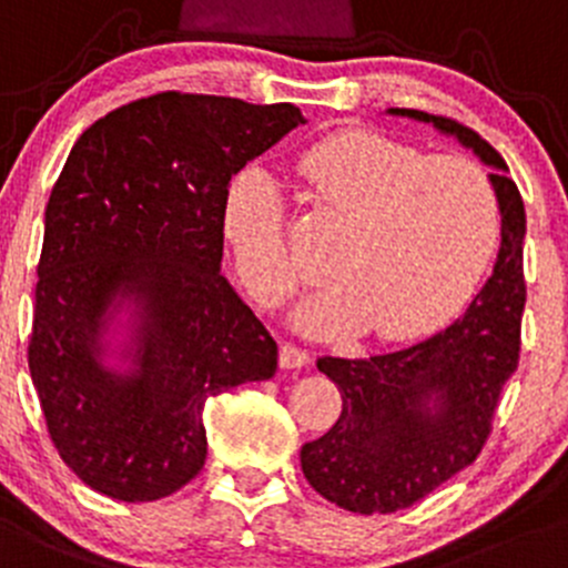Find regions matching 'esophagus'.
Wrapping results in <instances>:
<instances>
[{
    "label": "esophagus",
    "mask_w": 568,
    "mask_h": 568,
    "mask_svg": "<svg viewBox=\"0 0 568 568\" xmlns=\"http://www.w3.org/2000/svg\"><path fill=\"white\" fill-rule=\"evenodd\" d=\"M311 363V355L305 349L294 344H283L280 346V366L283 368H305Z\"/></svg>",
    "instance_id": "esophagus-1"
}]
</instances>
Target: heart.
Masks as SVG:
<instances>
[{
	"instance_id": "heart-1",
	"label": "heart",
	"mask_w": 568,
	"mask_h": 568,
	"mask_svg": "<svg viewBox=\"0 0 568 568\" xmlns=\"http://www.w3.org/2000/svg\"><path fill=\"white\" fill-rule=\"evenodd\" d=\"M313 205L344 222L329 252L333 280L294 313L307 335L366 327L410 341L453 322L471 302L499 246V202L477 163L424 155L374 130H344L300 158ZM222 230L241 283L261 307L300 288L288 207L277 180L241 169L222 202Z\"/></svg>"
}]
</instances>
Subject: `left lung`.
Here are the masks:
<instances>
[{
	"instance_id": "obj_1",
	"label": "left lung",
	"mask_w": 568,
	"mask_h": 568,
	"mask_svg": "<svg viewBox=\"0 0 568 568\" xmlns=\"http://www.w3.org/2000/svg\"><path fill=\"white\" fill-rule=\"evenodd\" d=\"M455 135L491 166L503 244L469 311L427 341L372 357H318L341 390V416L302 447L307 483L352 514H394L475 464L505 383L519 366L525 313V202L508 163L475 130L447 115L388 108Z\"/></svg>"
}]
</instances>
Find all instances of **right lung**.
Here are the masks:
<instances>
[{"mask_svg": "<svg viewBox=\"0 0 568 568\" xmlns=\"http://www.w3.org/2000/svg\"><path fill=\"white\" fill-rule=\"evenodd\" d=\"M296 124L288 102L166 91L71 146L47 202L27 361L54 449L93 491H180L207 458L205 402L277 368V344L222 274V202ZM121 306L124 373L103 363Z\"/></svg>", "mask_w": 568, "mask_h": 568, "instance_id": "right-lung-1", "label": "right lung"}]
</instances>
